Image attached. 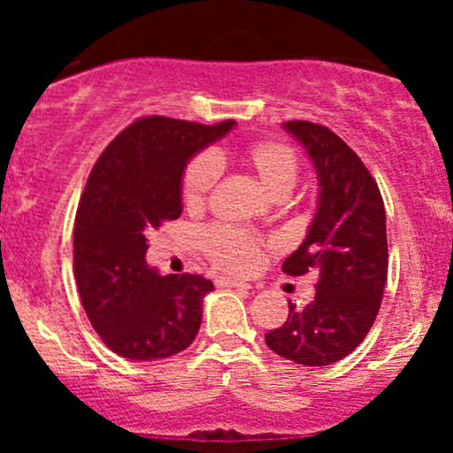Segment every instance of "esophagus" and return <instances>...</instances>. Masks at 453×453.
Returning a JSON list of instances; mask_svg holds the SVG:
<instances>
[{
  "mask_svg": "<svg viewBox=\"0 0 453 453\" xmlns=\"http://www.w3.org/2000/svg\"><path fill=\"white\" fill-rule=\"evenodd\" d=\"M215 283L219 285V288H238V289H251V285H249V283H244V280H234V279H226V277L217 279Z\"/></svg>",
  "mask_w": 453,
  "mask_h": 453,
  "instance_id": "obj_1",
  "label": "esophagus"
}]
</instances>
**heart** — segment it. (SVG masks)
Wrapping results in <instances>:
<instances>
[{"label":"heart","instance_id":"obj_1","mask_svg":"<svg viewBox=\"0 0 453 453\" xmlns=\"http://www.w3.org/2000/svg\"><path fill=\"white\" fill-rule=\"evenodd\" d=\"M234 161L257 180L264 191L274 200H283L298 180L300 164L296 150L279 140H259L244 144L234 153ZM219 180V157L217 155H196L187 164L180 196L189 211L204 209L209 197ZM202 251L209 256L215 266L227 273L247 274L257 266L259 244L247 234L230 227H212L202 234Z\"/></svg>","mask_w":453,"mask_h":453}]
</instances>
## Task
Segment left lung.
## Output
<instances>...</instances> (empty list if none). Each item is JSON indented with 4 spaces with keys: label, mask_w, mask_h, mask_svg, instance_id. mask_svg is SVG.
Wrapping results in <instances>:
<instances>
[{
    "label": "left lung",
    "mask_w": 453,
    "mask_h": 453,
    "mask_svg": "<svg viewBox=\"0 0 453 453\" xmlns=\"http://www.w3.org/2000/svg\"><path fill=\"white\" fill-rule=\"evenodd\" d=\"M283 129L303 144L317 173V211L303 244L283 262L289 277L315 273V300L289 303L266 345L285 360L327 366L356 349L371 330L388 279L386 209L366 165L334 132L309 121Z\"/></svg>",
    "instance_id": "1"
}]
</instances>
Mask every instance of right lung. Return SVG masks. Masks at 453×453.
Returning <instances> with one entry per match:
<instances>
[{
    "label": "right lung",
    "instance_id": "right-lung-1",
    "mask_svg": "<svg viewBox=\"0 0 453 453\" xmlns=\"http://www.w3.org/2000/svg\"><path fill=\"white\" fill-rule=\"evenodd\" d=\"M217 126L147 117L123 129L93 165L74 221V274L91 326L121 357L161 360L187 349L212 283L147 264V234L183 212L189 159L226 136Z\"/></svg>",
    "mask_w": 453,
    "mask_h": 453
}]
</instances>
